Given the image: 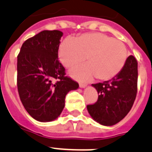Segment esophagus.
<instances>
[{
    "mask_svg": "<svg viewBox=\"0 0 152 152\" xmlns=\"http://www.w3.org/2000/svg\"><path fill=\"white\" fill-rule=\"evenodd\" d=\"M87 86V84L83 83H80V88H85Z\"/></svg>",
    "mask_w": 152,
    "mask_h": 152,
    "instance_id": "1",
    "label": "esophagus"
}]
</instances>
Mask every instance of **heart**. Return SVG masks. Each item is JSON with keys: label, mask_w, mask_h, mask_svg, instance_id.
Returning a JSON list of instances; mask_svg holds the SVG:
<instances>
[{"label": "heart", "mask_w": 152, "mask_h": 152, "mask_svg": "<svg viewBox=\"0 0 152 152\" xmlns=\"http://www.w3.org/2000/svg\"><path fill=\"white\" fill-rule=\"evenodd\" d=\"M86 64L71 71L73 77L99 80L115 77L125 66L128 50L123 42L102 33H87L75 39H66L59 48V58L64 66L72 69L85 60Z\"/></svg>", "instance_id": "obj_1"}]
</instances>
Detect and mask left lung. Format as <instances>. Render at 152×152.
Returning a JSON list of instances; mask_svg holds the SVG:
<instances>
[{
  "label": "left lung",
  "mask_w": 152,
  "mask_h": 152,
  "mask_svg": "<svg viewBox=\"0 0 152 152\" xmlns=\"http://www.w3.org/2000/svg\"><path fill=\"white\" fill-rule=\"evenodd\" d=\"M98 92V100L87 105L92 118L101 125H115L129 113L138 91V62L131 55L115 77L92 84Z\"/></svg>",
  "instance_id": "1"
}]
</instances>
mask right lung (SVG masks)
<instances>
[{
	"mask_svg": "<svg viewBox=\"0 0 152 152\" xmlns=\"http://www.w3.org/2000/svg\"><path fill=\"white\" fill-rule=\"evenodd\" d=\"M63 33L43 30L23 43L18 56V90L27 113L39 122H50L61 114L65 97L79 88L66 76L58 60Z\"/></svg>",
	"mask_w": 152,
	"mask_h": 152,
	"instance_id": "obj_1",
	"label": "right lung"
}]
</instances>
